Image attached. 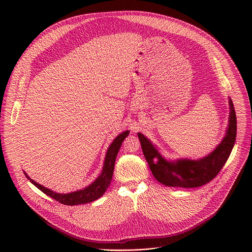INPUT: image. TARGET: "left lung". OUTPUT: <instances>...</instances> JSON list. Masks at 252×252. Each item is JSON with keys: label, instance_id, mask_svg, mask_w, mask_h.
Listing matches in <instances>:
<instances>
[{"label": "left lung", "instance_id": "obj_1", "mask_svg": "<svg viewBox=\"0 0 252 252\" xmlns=\"http://www.w3.org/2000/svg\"><path fill=\"white\" fill-rule=\"evenodd\" d=\"M228 104L229 117L225 135L210 154L197 159L187 158L168 159L150 138L137 132L143 156L158 183L169 188L191 189L209 183L218 175L230 156L236 137V116L229 96Z\"/></svg>", "mask_w": 252, "mask_h": 252}]
</instances>
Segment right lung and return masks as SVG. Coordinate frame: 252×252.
Wrapping results in <instances>:
<instances>
[{"instance_id":"right-lung-1","label":"right lung","mask_w":252,"mask_h":252,"mask_svg":"<svg viewBox=\"0 0 252 252\" xmlns=\"http://www.w3.org/2000/svg\"><path fill=\"white\" fill-rule=\"evenodd\" d=\"M129 130L123 131L120 133L118 136L115 137V139L112 141L110 147L107 148V151L105 153L104 160H103V165L101 168L100 174L94 179V181L89 185L88 187L78 189L71 192L67 193H60L57 191H54L48 188H45L44 186L35 183L33 179H32L25 170L24 173L26 177L29 179V181L35 187L38 188L40 190H42L45 194L51 196L52 198L56 199L57 201L65 204V205H78V204H85L89 202H93L96 199H98L105 190L109 189L113 174H114V169H115V163H116V158L118 156V153L120 151V148L122 146L123 141L125 138L128 135Z\"/></svg>"}]
</instances>
